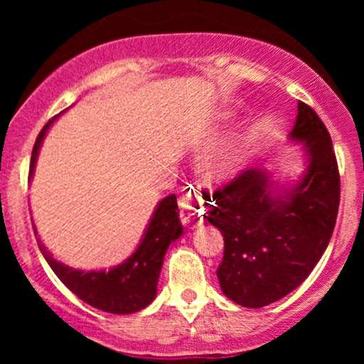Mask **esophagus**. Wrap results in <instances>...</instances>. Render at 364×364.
<instances>
[{
    "instance_id": "1",
    "label": "esophagus",
    "mask_w": 364,
    "mask_h": 364,
    "mask_svg": "<svg viewBox=\"0 0 364 364\" xmlns=\"http://www.w3.org/2000/svg\"><path fill=\"white\" fill-rule=\"evenodd\" d=\"M203 214H205V202L202 200V196L183 198L179 202V217L188 228H195V225L202 224Z\"/></svg>"
}]
</instances>
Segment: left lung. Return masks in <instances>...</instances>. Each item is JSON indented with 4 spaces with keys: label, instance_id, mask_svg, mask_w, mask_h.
<instances>
[{
    "label": "left lung",
    "instance_id": "obj_1",
    "mask_svg": "<svg viewBox=\"0 0 364 364\" xmlns=\"http://www.w3.org/2000/svg\"><path fill=\"white\" fill-rule=\"evenodd\" d=\"M291 140L304 141L308 168L291 190L272 188L250 169L217 188L205 219L224 236L220 289L245 308L277 301L301 284L327 250L341 202V178L328 129L298 102Z\"/></svg>",
    "mask_w": 364,
    "mask_h": 364
}]
</instances>
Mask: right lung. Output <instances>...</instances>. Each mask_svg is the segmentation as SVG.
<instances>
[{
	"mask_svg": "<svg viewBox=\"0 0 364 364\" xmlns=\"http://www.w3.org/2000/svg\"><path fill=\"white\" fill-rule=\"evenodd\" d=\"M54 119L56 118L49 119L37 136L34 150H32L28 178H32L41 144ZM181 235L183 225L179 223L176 195H168L159 202L139 248L118 267H112L109 270L83 272V270H75L65 263L54 260L41 240L39 250L53 272L82 301L101 311L128 315V313L144 310L154 301L164 255L168 252V246Z\"/></svg>",
	"mask_w": 364,
	"mask_h": 364,
	"instance_id": "1",
	"label": "right lung"
}]
</instances>
